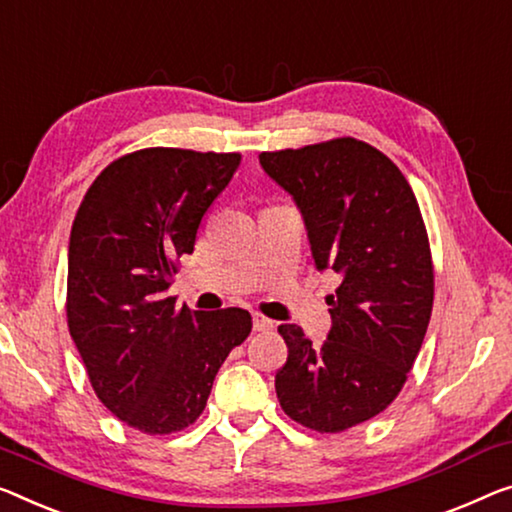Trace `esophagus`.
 <instances>
[{
	"label": "esophagus",
	"instance_id": "obj_1",
	"mask_svg": "<svg viewBox=\"0 0 512 512\" xmlns=\"http://www.w3.org/2000/svg\"><path fill=\"white\" fill-rule=\"evenodd\" d=\"M253 329L255 331H271L273 322L271 319H266L264 315H253Z\"/></svg>",
	"mask_w": 512,
	"mask_h": 512
}]
</instances>
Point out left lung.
<instances>
[{
    "instance_id": "obj_1",
    "label": "left lung",
    "mask_w": 512,
    "mask_h": 512,
    "mask_svg": "<svg viewBox=\"0 0 512 512\" xmlns=\"http://www.w3.org/2000/svg\"><path fill=\"white\" fill-rule=\"evenodd\" d=\"M259 165L292 195L317 271H335L331 331L312 345L282 324L280 407L317 432H342L398 398L432 315L434 276L414 190L391 158L354 137L264 151Z\"/></svg>"
}]
</instances>
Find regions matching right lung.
I'll list each match as a JSON object with an SVG mask.
<instances>
[{
    "label": "right lung",
    "mask_w": 512,
    "mask_h": 512,
    "mask_svg": "<svg viewBox=\"0 0 512 512\" xmlns=\"http://www.w3.org/2000/svg\"><path fill=\"white\" fill-rule=\"evenodd\" d=\"M239 154L142 149L91 183L68 243V331L91 386L119 421L147 434L183 430L253 329L248 310L177 308V257L232 181Z\"/></svg>",
    "instance_id": "obj_1"
}]
</instances>
